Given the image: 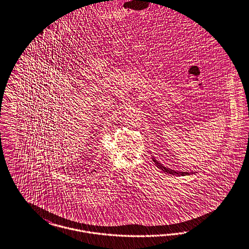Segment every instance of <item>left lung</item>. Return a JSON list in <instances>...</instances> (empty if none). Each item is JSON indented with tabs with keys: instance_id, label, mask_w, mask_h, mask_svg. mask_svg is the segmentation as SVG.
Returning <instances> with one entry per match:
<instances>
[{
	"instance_id": "left-lung-1",
	"label": "left lung",
	"mask_w": 249,
	"mask_h": 249,
	"mask_svg": "<svg viewBox=\"0 0 249 249\" xmlns=\"http://www.w3.org/2000/svg\"><path fill=\"white\" fill-rule=\"evenodd\" d=\"M152 161L155 162V164H156V166L159 168V169H161L162 170L164 173H168L171 174V175H173V176H188V175H192V174H195L194 172H181V171H176V170H172V169H170V168H168V167H165V166H163L162 163H160V162H158L155 158H153L152 157Z\"/></svg>"
}]
</instances>
